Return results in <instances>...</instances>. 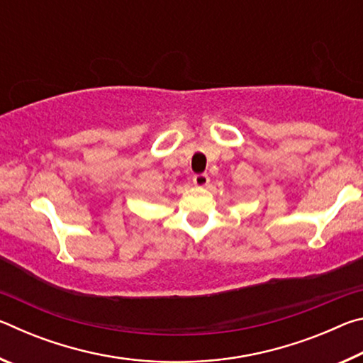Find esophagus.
Here are the masks:
<instances>
[{
    "mask_svg": "<svg viewBox=\"0 0 363 363\" xmlns=\"http://www.w3.org/2000/svg\"><path fill=\"white\" fill-rule=\"evenodd\" d=\"M208 182H210V177H208V174L194 176V184L196 187H205V186H208Z\"/></svg>",
    "mask_w": 363,
    "mask_h": 363,
    "instance_id": "1",
    "label": "esophagus"
}]
</instances>
